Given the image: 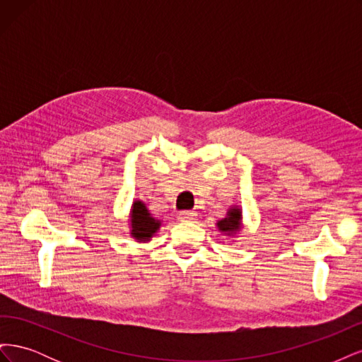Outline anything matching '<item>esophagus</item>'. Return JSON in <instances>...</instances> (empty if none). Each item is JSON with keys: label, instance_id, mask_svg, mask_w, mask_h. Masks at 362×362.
I'll use <instances>...</instances> for the list:
<instances>
[{"label": "esophagus", "instance_id": "1", "mask_svg": "<svg viewBox=\"0 0 362 362\" xmlns=\"http://www.w3.org/2000/svg\"><path fill=\"white\" fill-rule=\"evenodd\" d=\"M194 217H196V213H193V211H181L178 214V218L181 222H192V221H194Z\"/></svg>", "mask_w": 362, "mask_h": 362}]
</instances>
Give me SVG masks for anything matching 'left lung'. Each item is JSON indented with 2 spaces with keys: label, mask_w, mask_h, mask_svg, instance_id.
I'll return each instance as SVG.
<instances>
[{
  "label": "left lung",
  "mask_w": 362,
  "mask_h": 362,
  "mask_svg": "<svg viewBox=\"0 0 362 362\" xmlns=\"http://www.w3.org/2000/svg\"><path fill=\"white\" fill-rule=\"evenodd\" d=\"M218 231L228 234V235H235L240 228H242V210L238 206H233L231 210L228 211L226 217L222 221L217 222Z\"/></svg>",
  "instance_id": "left-lung-1"
}]
</instances>
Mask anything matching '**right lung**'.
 <instances>
[{"label":"right lung","mask_w":362,"mask_h":362,"mask_svg":"<svg viewBox=\"0 0 362 362\" xmlns=\"http://www.w3.org/2000/svg\"><path fill=\"white\" fill-rule=\"evenodd\" d=\"M161 222L152 217L146 205L141 201H134L131 208V235L139 242H149L160 229Z\"/></svg>","instance_id":"add662e5"}]
</instances>
